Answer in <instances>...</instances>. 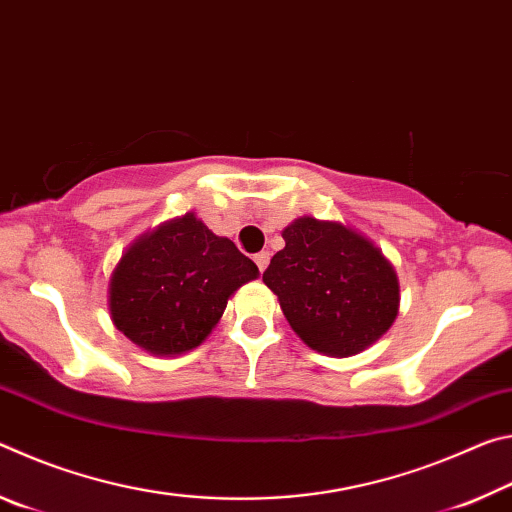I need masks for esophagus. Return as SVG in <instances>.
Instances as JSON below:
<instances>
[{
	"mask_svg": "<svg viewBox=\"0 0 512 512\" xmlns=\"http://www.w3.org/2000/svg\"><path fill=\"white\" fill-rule=\"evenodd\" d=\"M268 262H271V255H268L266 250H262V253H257V255H255V264H257L259 271H266Z\"/></svg>",
	"mask_w": 512,
	"mask_h": 512,
	"instance_id": "1",
	"label": "esophagus"
}]
</instances>
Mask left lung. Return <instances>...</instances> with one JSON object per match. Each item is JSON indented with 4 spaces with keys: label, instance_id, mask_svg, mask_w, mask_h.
Returning a JSON list of instances; mask_svg holds the SVG:
<instances>
[{
    "label": "left lung",
    "instance_id": "8db88e82",
    "mask_svg": "<svg viewBox=\"0 0 512 512\" xmlns=\"http://www.w3.org/2000/svg\"><path fill=\"white\" fill-rule=\"evenodd\" d=\"M264 271L289 325L311 350L352 357L381 339L400 311L393 264L357 230L302 216Z\"/></svg>",
    "mask_w": 512,
    "mask_h": 512
}]
</instances>
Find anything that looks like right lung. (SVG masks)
I'll return each mask as SVG.
<instances>
[{"label": "right lung", "instance_id": "obj_1", "mask_svg": "<svg viewBox=\"0 0 512 512\" xmlns=\"http://www.w3.org/2000/svg\"><path fill=\"white\" fill-rule=\"evenodd\" d=\"M259 275L253 259L187 212L146 232L110 277V318L126 339L169 357L201 345L228 298Z\"/></svg>", "mask_w": 512, "mask_h": 512}]
</instances>
